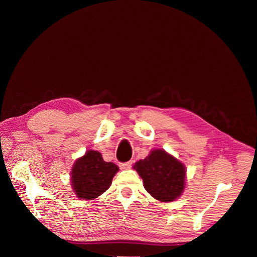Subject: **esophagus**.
Segmentation results:
<instances>
[{
    "label": "esophagus",
    "mask_w": 257,
    "mask_h": 257,
    "mask_svg": "<svg viewBox=\"0 0 257 257\" xmlns=\"http://www.w3.org/2000/svg\"><path fill=\"white\" fill-rule=\"evenodd\" d=\"M132 164H133V162L128 161V162H125V163H121L120 167H121L122 169H130V168L132 167Z\"/></svg>",
    "instance_id": "esophagus-1"
}]
</instances>
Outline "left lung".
<instances>
[{
    "mask_svg": "<svg viewBox=\"0 0 257 257\" xmlns=\"http://www.w3.org/2000/svg\"><path fill=\"white\" fill-rule=\"evenodd\" d=\"M146 191L163 203L181 196L185 186V166L163 149H155L145 160L135 163Z\"/></svg>",
    "mask_w": 257,
    "mask_h": 257,
    "instance_id": "1",
    "label": "left lung"
}]
</instances>
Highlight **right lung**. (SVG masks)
Masks as SVG:
<instances>
[{"mask_svg": "<svg viewBox=\"0 0 257 257\" xmlns=\"http://www.w3.org/2000/svg\"><path fill=\"white\" fill-rule=\"evenodd\" d=\"M119 167L105 162L98 151L88 150L72 167V188L78 198L94 199L109 189Z\"/></svg>", "mask_w": 257, "mask_h": 257, "instance_id": "add662e5", "label": "right lung"}]
</instances>
